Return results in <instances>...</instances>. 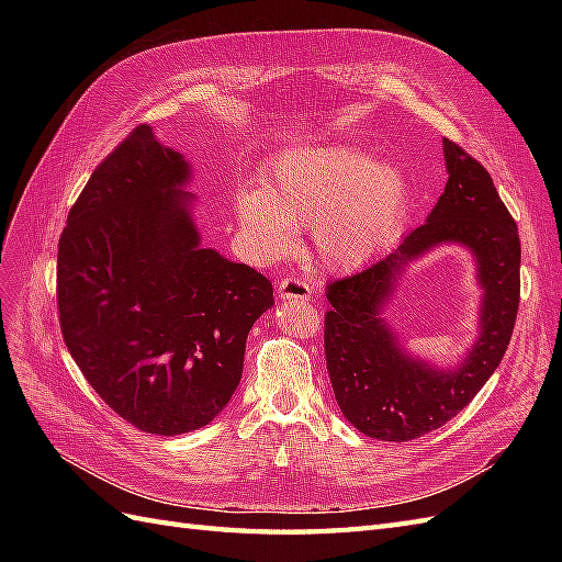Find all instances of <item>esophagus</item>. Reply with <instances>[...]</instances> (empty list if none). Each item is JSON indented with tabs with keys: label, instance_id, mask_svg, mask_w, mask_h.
Here are the masks:
<instances>
[{
	"label": "esophagus",
	"instance_id": "1",
	"mask_svg": "<svg viewBox=\"0 0 562 562\" xmlns=\"http://www.w3.org/2000/svg\"><path fill=\"white\" fill-rule=\"evenodd\" d=\"M279 300H310L312 297V288L300 281V279H281L279 281Z\"/></svg>",
	"mask_w": 562,
	"mask_h": 562
}]
</instances>
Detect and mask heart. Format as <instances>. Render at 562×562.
<instances>
[{"instance_id": "b5f03b06", "label": "heart", "mask_w": 562, "mask_h": 562, "mask_svg": "<svg viewBox=\"0 0 562 562\" xmlns=\"http://www.w3.org/2000/svg\"><path fill=\"white\" fill-rule=\"evenodd\" d=\"M413 184L396 161H375L353 143L304 140L265 168L262 187H241L234 211L255 252L281 260L307 225L310 250L326 271H356L396 239Z\"/></svg>"}]
</instances>
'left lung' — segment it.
<instances>
[{
	"mask_svg": "<svg viewBox=\"0 0 562 562\" xmlns=\"http://www.w3.org/2000/svg\"><path fill=\"white\" fill-rule=\"evenodd\" d=\"M448 182L427 223L359 274L328 285L326 361L335 401L351 427L380 440H413L443 427L502 363L520 297V239L495 182L443 138ZM440 245L472 252L482 288L480 335L462 362L438 369L402 347L383 316L411 261Z\"/></svg>",
	"mask_w": 562,
	"mask_h": 562,
	"instance_id": "8db88e82",
	"label": "left lung"
}]
</instances>
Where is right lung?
<instances>
[{
	"label": "right lung",
	"mask_w": 562,
	"mask_h": 562,
	"mask_svg": "<svg viewBox=\"0 0 562 562\" xmlns=\"http://www.w3.org/2000/svg\"><path fill=\"white\" fill-rule=\"evenodd\" d=\"M192 176L138 126L95 168L58 244L67 351L119 417L157 436L223 413L252 323L274 304L262 274L201 246Z\"/></svg>",
	"instance_id": "obj_1"
}]
</instances>
